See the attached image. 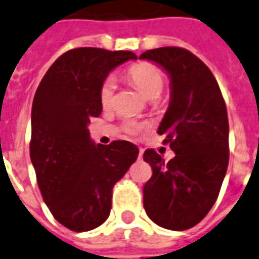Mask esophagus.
Masks as SVG:
<instances>
[{
	"label": "esophagus",
	"instance_id": "1",
	"mask_svg": "<svg viewBox=\"0 0 259 259\" xmlns=\"http://www.w3.org/2000/svg\"><path fill=\"white\" fill-rule=\"evenodd\" d=\"M143 154H144V151L140 148V151H139V159H143Z\"/></svg>",
	"mask_w": 259,
	"mask_h": 259
}]
</instances>
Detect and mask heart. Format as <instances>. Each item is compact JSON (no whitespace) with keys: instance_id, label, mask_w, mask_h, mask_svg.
<instances>
[{"instance_id":"obj_1","label":"heart","mask_w":259,"mask_h":259,"mask_svg":"<svg viewBox=\"0 0 259 259\" xmlns=\"http://www.w3.org/2000/svg\"><path fill=\"white\" fill-rule=\"evenodd\" d=\"M127 78L133 82L143 95L148 99H156L160 96L164 86V78L162 71L158 67L151 63H139L136 66L130 67L127 71ZM115 79L112 76H108L100 88V103L103 107H110L114 103L115 96ZM126 130L130 133H135L139 130L137 123H127Z\"/></svg>"}]
</instances>
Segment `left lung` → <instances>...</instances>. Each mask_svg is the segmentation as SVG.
<instances>
[{
  "mask_svg": "<svg viewBox=\"0 0 259 259\" xmlns=\"http://www.w3.org/2000/svg\"><path fill=\"white\" fill-rule=\"evenodd\" d=\"M140 59L154 61L168 74L170 103L158 133L176 152L167 163L154 149L144 152L152 167L143 189L144 208L159 227L185 231L207 215L227 174V105L211 71L187 49L158 48Z\"/></svg>",
  "mask_w": 259,
  "mask_h": 259,
  "instance_id": "8db88e82",
  "label": "left lung"
}]
</instances>
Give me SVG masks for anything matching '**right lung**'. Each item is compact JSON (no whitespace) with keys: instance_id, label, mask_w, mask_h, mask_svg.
Returning a JSON list of instances; mask_svg holds the SVG:
<instances>
[{"instance_id":"obj_1","label":"right lung","mask_w":259,"mask_h":259,"mask_svg":"<svg viewBox=\"0 0 259 259\" xmlns=\"http://www.w3.org/2000/svg\"><path fill=\"white\" fill-rule=\"evenodd\" d=\"M133 52L78 48L61 55L38 86L31 110L30 158L53 217L74 232L100 227L111 211L112 188L139 156L118 140L95 144L88 124L100 116V88Z\"/></svg>"}]
</instances>
